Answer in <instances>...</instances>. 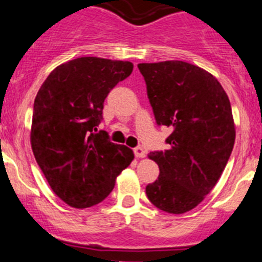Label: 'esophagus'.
<instances>
[{
    "instance_id": "34e87169",
    "label": "esophagus",
    "mask_w": 262,
    "mask_h": 262,
    "mask_svg": "<svg viewBox=\"0 0 262 262\" xmlns=\"http://www.w3.org/2000/svg\"><path fill=\"white\" fill-rule=\"evenodd\" d=\"M134 154L138 159H143V157H145V149L142 147H136L134 148Z\"/></svg>"
}]
</instances>
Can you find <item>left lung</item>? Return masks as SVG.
<instances>
[{"label": "left lung", "instance_id": "left-lung-1", "mask_svg": "<svg viewBox=\"0 0 262 262\" xmlns=\"http://www.w3.org/2000/svg\"><path fill=\"white\" fill-rule=\"evenodd\" d=\"M159 126L172 128L165 151L148 155L159 165L145 193L157 209L184 214L200 205L221 178L235 144L228 96L205 69L178 60L138 64Z\"/></svg>", "mask_w": 262, "mask_h": 262}]
</instances>
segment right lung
<instances>
[{
    "mask_svg": "<svg viewBox=\"0 0 262 262\" xmlns=\"http://www.w3.org/2000/svg\"><path fill=\"white\" fill-rule=\"evenodd\" d=\"M133 62L78 57L56 67L36 94L31 148L53 193L75 209L102 202L134 160L133 149L97 133L110 90Z\"/></svg>",
    "mask_w": 262,
    "mask_h": 262,
    "instance_id": "right-lung-1",
    "label": "right lung"
}]
</instances>
